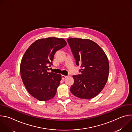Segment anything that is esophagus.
I'll list each match as a JSON object with an SVG mask.
<instances>
[{
	"label": "esophagus",
	"instance_id": "esophagus-1",
	"mask_svg": "<svg viewBox=\"0 0 132 132\" xmlns=\"http://www.w3.org/2000/svg\"><path fill=\"white\" fill-rule=\"evenodd\" d=\"M67 76H65V75H62V78L63 79H65L66 78H67Z\"/></svg>",
	"mask_w": 132,
	"mask_h": 132
}]
</instances>
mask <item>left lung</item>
I'll return each instance as SVG.
<instances>
[{"mask_svg": "<svg viewBox=\"0 0 132 132\" xmlns=\"http://www.w3.org/2000/svg\"><path fill=\"white\" fill-rule=\"evenodd\" d=\"M80 74L73 75L70 91L75 96L90 99L97 96L105 86L109 73V63L103 50L89 39H67Z\"/></svg>", "mask_w": 132, "mask_h": 132, "instance_id": "left-lung-1", "label": "left lung"}]
</instances>
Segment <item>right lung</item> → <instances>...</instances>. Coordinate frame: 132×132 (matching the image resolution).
<instances>
[{
  "label": "right lung",
  "mask_w": 132,
  "mask_h": 132,
  "mask_svg": "<svg viewBox=\"0 0 132 132\" xmlns=\"http://www.w3.org/2000/svg\"><path fill=\"white\" fill-rule=\"evenodd\" d=\"M66 45L63 39H41L32 43L23 55L20 64L21 77L29 93L36 99L45 101L55 96L62 76L48 72V66L52 65L55 53Z\"/></svg>",
  "instance_id": "1"
}]
</instances>
